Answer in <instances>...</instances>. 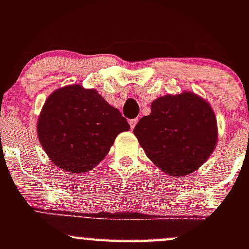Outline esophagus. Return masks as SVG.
Segmentation results:
<instances>
[{
  "label": "esophagus",
  "mask_w": 249,
  "mask_h": 249,
  "mask_svg": "<svg viewBox=\"0 0 249 249\" xmlns=\"http://www.w3.org/2000/svg\"><path fill=\"white\" fill-rule=\"evenodd\" d=\"M128 123H130V126H131V128H134V126H136V124L137 123H138V118H133V119H130V121H128Z\"/></svg>",
  "instance_id": "esophagus-1"
}]
</instances>
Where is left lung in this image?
Listing matches in <instances>:
<instances>
[{"mask_svg":"<svg viewBox=\"0 0 249 249\" xmlns=\"http://www.w3.org/2000/svg\"><path fill=\"white\" fill-rule=\"evenodd\" d=\"M133 132L148 159L172 177L201 166L218 141L212 107L191 92L156 99Z\"/></svg>","mask_w":249,"mask_h":249,"instance_id":"left-lung-1","label":"left lung"}]
</instances>
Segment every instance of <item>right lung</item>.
<instances>
[{
  "label": "right lung",
  "instance_id": "add662e5",
  "mask_svg": "<svg viewBox=\"0 0 249 249\" xmlns=\"http://www.w3.org/2000/svg\"><path fill=\"white\" fill-rule=\"evenodd\" d=\"M130 125L96 90L70 85L51 93L37 124L41 145L53 164L88 172L104 159L116 137Z\"/></svg>",
  "mask_w": 249,
  "mask_h": 249
}]
</instances>
